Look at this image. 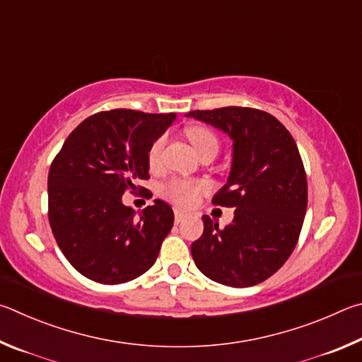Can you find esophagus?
<instances>
[{"mask_svg": "<svg viewBox=\"0 0 362 362\" xmlns=\"http://www.w3.org/2000/svg\"><path fill=\"white\" fill-rule=\"evenodd\" d=\"M186 218H187V213L181 211V210H175V223L176 224H181Z\"/></svg>", "mask_w": 362, "mask_h": 362, "instance_id": "obj_1", "label": "esophagus"}]
</instances>
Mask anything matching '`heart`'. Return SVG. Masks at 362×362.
I'll use <instances>...</instances> for the list:
<instances>
[{
	"label": "heart",
	"instance_id": "heart-1",
	"mask_svg": "<svg viewBox=\"0 0 362 362\" xmlns=\"http://www.w3.org/2000/svg\"><path fill=\"white\" fill-rule=\"evenodd\" d=\"M187 136L191 139L192 146L199 154L206 149H213L218 152V148H219L218 138L211 130L205 129V127H189ZM163 146H165V136L157 138L156 141L152 143L148 154L151 167H157V165L160 163ZM205 189H206L205 182H192V181H186V180H180V177H176V180H171L168 185L163 187V194L167 195L171 202H175L176 205L191 206L197 202L199 195L204 192Z\"/></svg>",
	"mask_w": 362,
	"mask_h": 362
}]
</instances>
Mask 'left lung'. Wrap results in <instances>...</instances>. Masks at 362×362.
I'll use <instances>...</instances> for the list:
<instances>
[{
	"mask_svg": "<svg viewBox=\"0 0 362 362\" xmlns=\"http://www.w3.org/2000/svg\"><path fill=\"white\" fill-rule=\"evenodd\" d=\"M232 139V165L213 204L233 206V221L219 229L210 216L191 246L197 269L210 280L248 288L267 280L288 261L307 211V176L291 133L269 112L227 106L191 111Z\"/></svg>",
	"mask_w": 362,
	"mask_h": 362,
	"instance_id": "obj_1",
	"label": "left lung"
}]
</instances>
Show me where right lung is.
Masks as SVG:
<instances>
[{"label":"right lung","mask_w":362,"mask_h":362,"mask_svg":"<svg viewBox=\"0 0 362 362\" xmlns=\"http://www.w3.org/2000/svg\"><path fill=\"white\" fill-rule=\"evenodd\" d=\"M175 119V112H97L76 127L50 165V229L68 262L88 280L127 283L154 265L173 210L157 199L136 216L122 195L148 180L151 146Z\"/></svg>","instance_id":"1"}]
</instances>
